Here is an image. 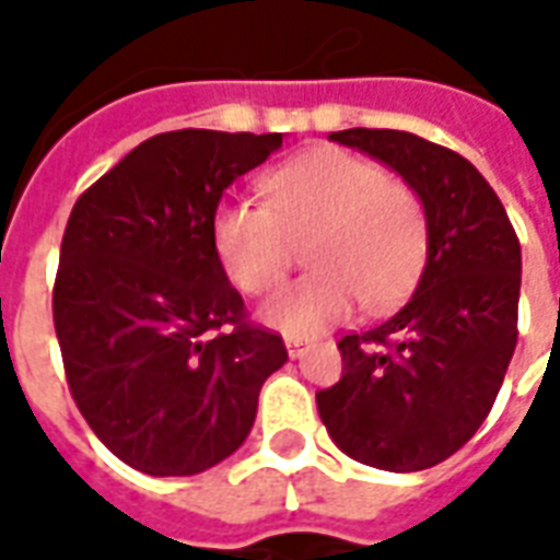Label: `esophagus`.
Listing matches in <instances>:
<instances>
[{"label": "esophagus", "instance_id": "obj_1", "mask_svg": "<svg viewBox=\"0 0 560 560\" xmlns=\"http://www.w3.org/2000/svg\"><path fill=\"white\" fill-rule=\"evenodd\" d=\"M284 348H288L291 357H300L305 348V339H300V336H288V339H284Z\"/></svg>", "mask_w": 560, "mask_h": 560}]
</instances>
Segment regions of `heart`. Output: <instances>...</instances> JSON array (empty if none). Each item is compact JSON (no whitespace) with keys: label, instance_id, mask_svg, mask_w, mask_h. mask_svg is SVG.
Instances as JSON below:
<instances>
[{"label":"heart","instance_id":"1","mask_svg":"<svg viewBox=\"0 0 560 560\" xmlns=\"http://www.w3.org/2000/svg\"><path fill=\"white\" fill-rule=\"evenodd\" d=\"M267 207L224 200L212 245L236 291H272L305 243L308 276L272 293L260 315L284 332H315L360 300L384 308L420 279L429 221L411 185L345 149H317L260 179Z\"/></svg>","mask_w":560,"mask_h":560}]
</instances>
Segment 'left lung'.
Returning <instances> with one entry per match:
<instances>
[{
    "instance_id": "left-lung-1",
    "label": "left lung",
    "mask_w": 560,
    "mask_h": 560,
    "mask_svg": "<svg viewBox=\"0 0 560 560\" xmlns=\"http://www.w3.org/2000/svg\"><path fill=\"white\" fill-rule=\"evenodd\" d=\"M329 140L411 185L429 221V257L393 315L341 336L345 369L317 393V413L357 462L425 470L468 444L504 384L518 339V236L492 185L453 149L393 128Z\"/></svg>"
}]
</instances>
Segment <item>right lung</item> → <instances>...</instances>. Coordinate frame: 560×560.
I'll use <instances>...</instances> for the list:
<instances>
[{"mask_svg":"<svg viewBox=\"0 0 560 560\" xmlns=\"http://www.w3.org/2000/svg\"><path fill=\"white\" fill-rule=\"evenodd\" d=\"M281 135L164 131L71 209L54 327L71 399L102 444L152 477H191L240 450L288 351L245 315L212 245L224 188Z\"/></svg>","mask_w":560,"mask_h":560,"instance_id":"right-lung-1","label":"right lung"}]
</instances>
